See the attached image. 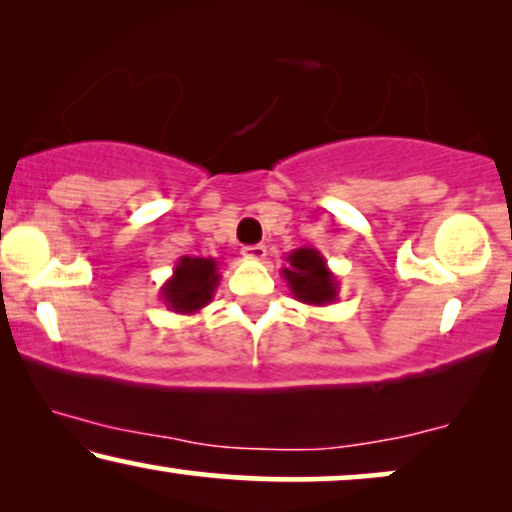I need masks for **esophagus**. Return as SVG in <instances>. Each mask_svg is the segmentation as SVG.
<instances>
[{
    "instance_id": "1",
    "label": "esophagus",
    "mask_w": 512,
    "mask_h": 512,
    "mask_svg": "<svg viewBox=\"0 0 512 512\" xmlns=\"http://www.w3.org/2000/svg\"><path fill=\"white\" fill-rule=\"evenodd\" d=\"M265 244H247V247H242V256L247 258H256V261H261V258H265Z\"/></svg>"
}]
</instances>
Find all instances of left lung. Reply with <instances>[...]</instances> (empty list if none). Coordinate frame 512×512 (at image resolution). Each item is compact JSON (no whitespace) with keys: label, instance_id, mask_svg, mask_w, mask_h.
<instances>
[{"label":"left lung","instance_id":"1","mask_svg":"<svg viewBox=\"0 0 512 512\" xmlns=\"http://www.w3.org/2000/svg\"><path fill=\"white\" fill-rule=\"evenodd\" d=\"M282 277L289 284L293 298L305 305L324 307L338 300V277L326 265L321 251L300 247L286 254Z\"/></svg>","mask_w":512,"mask_h":512}]
</instances>
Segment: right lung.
<instances>
[{"label":"right lung","mask_w":512,"mask_h":512,"mask_svg":"<svg viewBox=\"0 0 512 512\" xmlns=\"http://www.w3.org/2000/svg\"><path fill=\"white\" fill-rule=\"evenodd\" d=\"M221 272L216 258L181 256L172 277L160 286L163 303L177 314H195L212 303Z\"/></svg>","instance_id":"right-lung-1"}]
</instances>
